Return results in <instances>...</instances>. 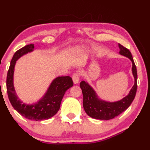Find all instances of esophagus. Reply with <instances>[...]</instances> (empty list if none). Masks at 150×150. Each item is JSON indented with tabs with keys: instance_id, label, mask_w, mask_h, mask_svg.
Here are the masks:
<instances>
[{
	"instance_id": "obj_1",
	"label": "esophagus",
	"mask_w": 150,
	"mask_h": 150,
	"mask_svg": "<svg viewBox=\"0 0 150 150\" xmlns=\"http://www.w3.org/2000/svg\"><path fill=\"white\" fill-rule=\"evenodd\" d=\"M72 80L74 84L79 83V74L78 72H76L72 76Z\"/></svg>"
}]
</instances>
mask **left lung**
Here are the masks:
<instances>
[{
    "mask_svg": "<svg viewBox=\"0 0 150 150\" xmlns=\"http://www.w3.org/2000/svg\"><path fill=\"white\" fill-rule=\"evenodd\" d=\"M120 54L128 57L132 61V72L134 84L129 93L122 100L116 102H106L98 97L93 88L87 82L83 81L80 83L83 95V107L86 113L92 118L101 120H109L118 116L126 110L132 103L136 96L137 89V71L130 50L122 45L118 44Z\"/></svg>",
    "mask_w": 150,
    "mask_h": 150,
    "instance_id": "8db88e82",
    "label": "left lung"
}]
</instances>
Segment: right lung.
Returning a JSON list of instances; mask_svg holds the SVG:
<instances>
[{"mask_svg": "<svg viewBox=\"0 0 150 150\" xmlns=\"http://www.w3.org/2000/svg\"><path fill=\"white\" fill-rule=\"evenodd\" d=\"M34 50V44H29L16 51L11 59L7 76V91L9 101L16 111L26 119L42 121L50 119L60 108L65 91L74 85L70 76H58L52 81L46 93L33 104L23 103L16 94L13 85L14 68L18 59Z\"/></svg>", "mask_w": 150, "mask_h": 150, "instance_id": "add662e5", "label": "right lung"}]
</instances>
